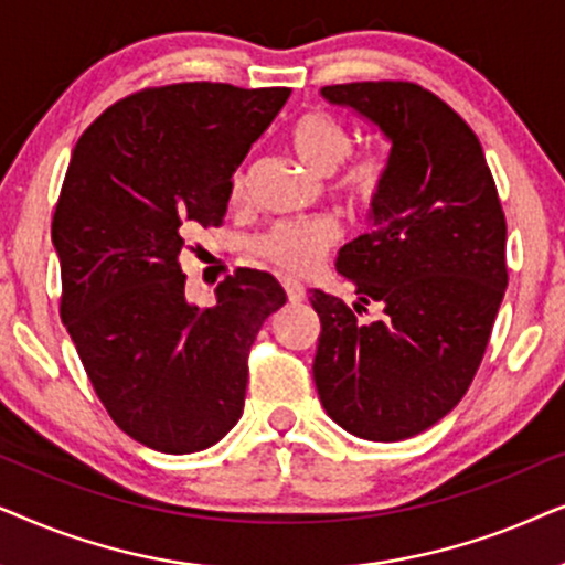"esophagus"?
I'll return each instance as SVG.
<instances>
[{"label":"esophagus","instance_id":"obj_1","mask_svg":"<svg viewBox=\"0 0 565 565\" xmlns=\"http://www.w3.org/2000/svg\"><path fill=\"white\" fill-rule=\"evenodd\" d=\"M281 287L287 291L289 302H302L305 299V287L297 281V278H281Z\"/></svg>","mask_w":565,"mask_h":565}]
</instances>
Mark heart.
<instances>
[{"instance_id":"heart-1","label":"heart","mask_w":565,"mask_h":565,"mask_svg":"<svg viewBox=\"0 0 565 565\" xmlns=\"http://www.w3.org/2000/svg\"><path fill=\"white\" fill-rule=\"evenodd\" d=\"M289 145L299 164L320 178L330 175L345 160V154L351 149L349 134H345L341 120L333 113L320 108L305 110L295 120V126L289 131ZM382 180H385V162H382V157L361 154L345 168L341 178V191L345 199L366 204V201L377 199ZM243 175H235V180H232V193H243ZM333 243L335 227L330 222H281L253 239V253L270 263V266H276L278 270L305 274V270L318 266L320 258L330 250Z\"/></svg>"}]
</instances>
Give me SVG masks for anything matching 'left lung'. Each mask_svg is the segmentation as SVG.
Masks as SVG:
<instances>
[{
	"mask_svg": "<svg viewBox=\"0 0 565 565\" xmlns=\"http://www.w3.org/2000/svg\"><path fill=\"white\" fill-rule=\"evenodd\" d=\"M320 95L390 141L372 230L338 253L353 310L310 291L320 315L315 387L330 418L370 441H401L468 393L507 291V220L476 134L413 82L328 85ZM377 303V321L358 320Z\"/></svg>",
	"mask_w": 565,
	"mask_h": 565,
	"instance_id": "obj_1",
	"label": "left lung"
}]
</instances>
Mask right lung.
Here are the masks:
<instances>
[{"mask_svg":"<svg viewBox=\"0 0 565 565\" xmlns=\"http://www.w3.org/2000/svg\"><path fill=\"white\" fill-rule=\"evenodd\" d=\"M289 93L147 87L110 105L72 152L51 222L62 320L116 426L157 452H201L237 424L247 353L287 302L274 276L243 268L199 310L178 255L191 230L220 227L232 175Z\"/></svg>","mask_w":565,"mask_h":565,"instance_id":"right-lung-1","label":"right lung"}]
</instances>
